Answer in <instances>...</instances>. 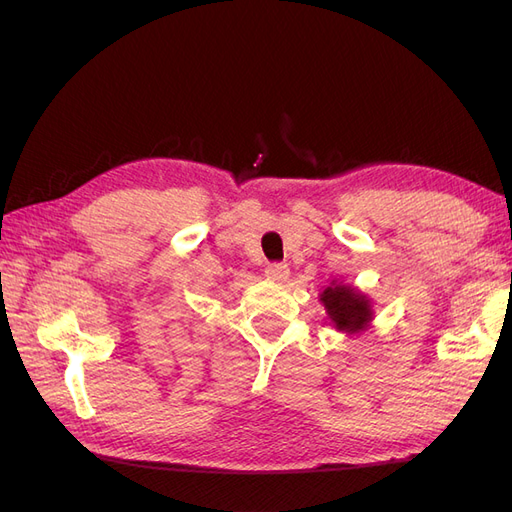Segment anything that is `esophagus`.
<instances>
[{
  "label": "esophagus",
  "instance_id": "34e87169",
  "mask_svg": "<svg viewBox=\"0 0 512 512\" xmlns=\"http://www.w3.org/2000/svg\"><path fill=\"white\" fill-rule=\"evenodd\" d=\"M265 275L269 277L271 282H286L288 275H290V269L286 265H280V262H273V265H269L265 269Z\"/></svg>",
  "mask_w": 512,
  "mask_h": 512
}]
</instances>
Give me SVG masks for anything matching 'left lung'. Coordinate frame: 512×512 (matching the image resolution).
Wrapping results in <instances>:
<instances>
[{
    "label": "left lung",
    "instance_id": "obj_1",
    "mask_svg": "<svg viewBox=\"0 0 512 512\" xmlns=\"http://www.w3.org/2000/svg\"><path fill=\"white\" fill-rule=\"evenodd\" d=\"M320 303L327 309V318L331 320L329 324L335 331L352 337L371 329L374 305L356 286L333 280L320 292Z\"/></svg>",
    "mask_w": 512,
    "mask_h": 512
}]
</instances>
